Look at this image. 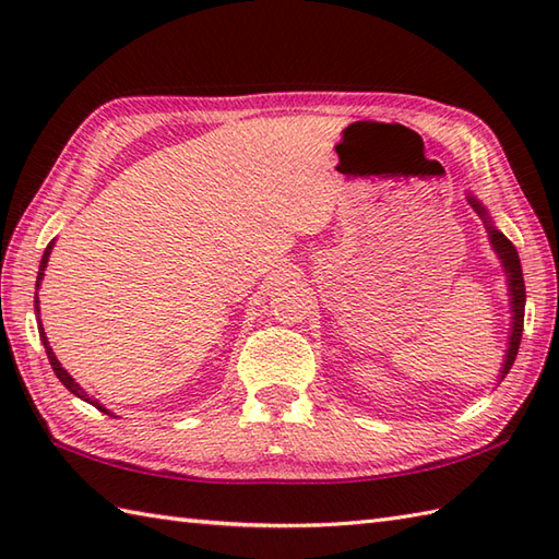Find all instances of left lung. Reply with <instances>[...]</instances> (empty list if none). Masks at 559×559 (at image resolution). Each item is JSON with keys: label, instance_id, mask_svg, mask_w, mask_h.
<instances>
[{"label": "left lung", "instance_id": "obj_1", "mask_svg": "<svg viewBox=\"0 0 559 559\" xmlns=\"http://www.w3.org/2000/svg\"><path fill=\"white\" fill-rule=\"evenodd\" d=\"M468 204L473 206V211L478 213L480 221L485 223V230H488L490 237V245L495 249V254L500 257L502 261V269L507 273V290H509V310H512V329H509V343H507V353H504V362H502V370L500 377H497V384L502 382V379L512 370V365L516 360V353H519V343H521V334H524V307H526V286H524V273H521V261L516 254V247L507 240L504 233H500L495 228V223L490 218L488 209H485L480 201L473 197L471 192L466 194Z\"/></svg>", "mask_w": 559, "mask_h": 559}]
</instances>
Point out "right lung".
<instances>
[{"mask_svg":"<svg viewBox=\"0 0 559 559\" xmlns=\"http://www.w3.org/2000/svg\"><path fill=\"white\" fill-rule=\"evenodd\" d=\"M52 247H55V242H50L45 247V254H43V259H40V269H38V281H35V288H40V283H43V276H45V269H47V259H50V252H52ZM35 314H38V334H40V341H43V346H45V353H47V360H50V365H52V370H55V374H57V379L59 382H62L71 394L74 396H79L81 401H86V403H91V406H96L98 411H103V413H108V415H112L108 408L103 406V403H98V399H93V396H88L86 391H83L79 384H76V379L71 377L62 365H59V360H57V355L52 353V348H50V341H47V336H45V329H43V322H40V300H38V295H35Z\"/></svg>","mask_w":559,"mask_h":559,"instance_id":"right-lung-1","label":"right lung"}]
</instances>
